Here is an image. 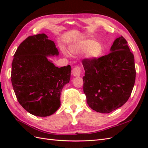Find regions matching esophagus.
<instances>
[{
    "mask_svg": "<svg viewBox=\"0 0 148 148\" xmlns=\"http://www.w3.org/2000/svg\"><path fill=\"white\" fill-rule=\"evenodd\" d=\"M71 73L74 77H79L81 73V69L79 66H75L73 69Z\"/></svg>",
    "mask_w": 148,
    "mask_h": 148,
    "instance_id": "1",
    "label": "esophagus"
}]
</instances>
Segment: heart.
<instances>
[{
	"label": "heart",
	"mask_w": 148,
	"mask_h": 148,
	"mask_svg": "<svg viewBox=\"0 0 148 148\" xmlns=\"http://www.w3.org/2000/svg\"><path fill=\"white\" fill-rule=\"evenodd\" d=\"M70 52L75 55H83L89 60L99 58L102 53L101 44L92 39H82L72 44L70 47Z\"/></svg>",
	"instance_id": "obj_1"
}]
</instances>
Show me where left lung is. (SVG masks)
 <instances>
[{
  "label": "left lung",
  "instance_id": "1",
  "mask_svg": "<svg viewBox=\"0 0 148 148\" xmlns=\"http://www.w3.org/2000/svg\"><path fill=\"white\" fill-rule=\"evenodd\" d=\"M82 63L83 91L92 110L108 114L128 101L135 84L136 70L134 56L122 36L115 40L109 54L94 60L85 59Z\"/></svg>",
  "mask_w": 148,
  "mask_h": 148
}]
</instances>
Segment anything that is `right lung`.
<instances>
[{
  "label": "right lung",
  "instance_id": "add662e5",
  "mask_svg": "<svg viewBox=\"0 0 148 148\" xmlns=\"http://www.w3.org/2000/svg\"><path fill=\"white\" fill-rule=\"evenodd\" d=\"M54 42L45 34L28 37L13 56L11 81L20 104L31 114L47 117L60 106V94L70 79V65L60 68L47 59L58 56Z\"/></svg>",
  "mask_w": 148,
  "mask_h": 148
}]
</instances>
